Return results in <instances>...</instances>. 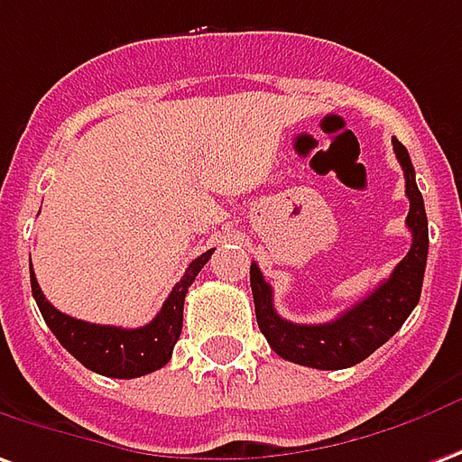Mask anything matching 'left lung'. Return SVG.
I'll return each instance as SVG.
<instances>
[{
  "instance_id": "left-lung-1",
  "label": "left lung",
  "mask_w": 462,
  "mask_h": 462,
  "mask_svg": "<svg viewBox=\"0 0 462 462\" xmlns=\"http://www.w3.org/2000/svg\"><path fill=\"white\" fill-rule=\"evenodd\" d=\"M393 150L405 172V195L411 199V212L405 225L412 235V245L411 253L393 270V275L383 280L365 300H360L357 305L345 310L340 318L330 322L298 325L277 315L273 287L264 282L260 267L254 263L250 264V287H253L257 325L270 347L290 363L318 367V370H343L357 365L367 355L375 353L380 345L388 343L420 300L425 260H428V217H425L420 189L415 185L411 154L395 137H393Z\"/></svg>"
}]
</instances>
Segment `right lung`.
<instances>
[{
	"instance_id": "right-lung-1",
	"label": "right lung",
	"mask_w": 462,
	"mask_h": 462,
	"mask_svg": "<svg viewBox=\"0 0 462 462\" xmlns=\"http://www.w3.org/2000/svg\"><path fill=\"white\" fill-rule=\"evenodd\" d=\"M212 253H215V247L199 254L198 260H192L182 280L172 287L170 298L164 300L157 318L150 325H142L134 330L115 328V325H95V322L77 320V318L64 315L51 302H47L40 282L34 277V270L29 267L32 295L40 305L44 322L50 325V330L57 335V340L62 343L67 353L74 355L92 373L130 380V377L154 373L170 363L172 347L182 332V308H185L187 290L195 282V277L212 257Z\"/></svg>"
}]
</instances>
